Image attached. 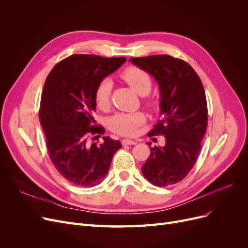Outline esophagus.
<instances>
[{"mask_svg": "<svg viewBox=\"0 0 248 248\" xmlns=\"http://www.w3.org/2000/svg\"><path fill=\"white\" fill-rule=\"evenodd\" d=\"M137 141L136 140H122V145L123 146H129V145H136Z\"/></svg>", "mask_w": 248, "mask_h": 248, "instance_id": "1", "label": "esophagus"}]
</instances>
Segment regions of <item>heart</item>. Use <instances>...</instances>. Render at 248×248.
Returning a JSON list of instances; mask_svg holds the SVG:
<instances>
[{
  "mask_svg": "<svg viewBox=\"0 0 248 248\" xmlns=\"http://www.w3.org/2000/svg\"><path fill=\"white\" fill-rule=\"evenodd\" d=\"M121 78L134 92L139 95H147L151 91L152 79L150 74L144 69L136 66L128 67L122 71ZM111 92V81L109 79L101 80L95 90V102L100 109H107L109 106ZM148 107H153L152 99H146ZM145 116L141 112H119L109 120V128L120 136L132 137L137 133L139 127L145 122Z\"/></svg>",
  "mask_w": 248,
  "mask_h": 248,
  "instance_id": "heart-1",
  "label": "heart"
}]
</instances>
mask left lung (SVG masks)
Returning <instances> with one entry per match:
<instances>
[{
    "label": "left lung",
    "instance_id": "8db88e82",
    "mask_svg": "<svg viewBox=\"0 0 248 248\" xmlns=\"http://www.w3.org/2000/svg\"><path fill=\"white\" fill-rule=\"evenodd\" d=\"M151 74L160 90V119L148 133L164 136L166 145L151 148L142 175L150 183L164 187L176 184L196 164L208 124L204 87L198 73L181 59L169 55L131 58ZM151 146V142H148Z\"/></svg>",
    "mask_w": 248,
    "mask_h": 248
}]
</instances>
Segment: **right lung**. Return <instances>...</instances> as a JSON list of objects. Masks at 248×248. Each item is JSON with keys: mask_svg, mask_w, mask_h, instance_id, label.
I'll use <instances>...</instances> for the list:
<instances>
[{"mask_svg": "<svg viewBox=\"0 0 248 248\" xmlns=\"http://www.w3.org/2000/svg\"><path fill=\"white\" fill-rule=\"evenodd\" d=\"M125 62L124 57L72 55L59 62L44 82L39 120L49 158L60 174L78 186L98 185L122 147L109 137L102 138L103 144L89 145L88 138L104 133L103 127L94 125L96 87Z\"/></svg>", "mask_w": 248, "mask_h": 248, "instance_id": "add662e5", "label": "right lung"}]
</instances>
